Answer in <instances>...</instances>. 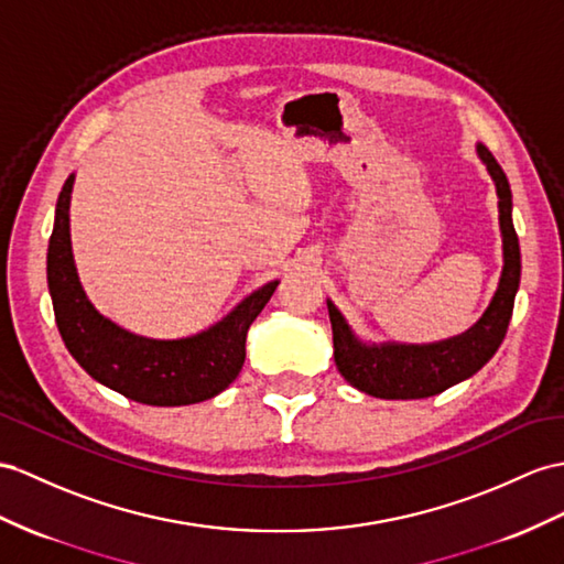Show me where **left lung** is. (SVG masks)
Masks as SVG:
<instances>
[{"instance_id": "obj_1", "label": "left lung", "mask_w": 564, "mask_h": 564, "mask_svg": "<svg viewBox=\"0 0 564 564\" xmlns=\"http://www.w3.org/2000/svg\"><path fill=\"white\" fill-rule=\"evenodd\" d=\"M478 155L498 188L500 229H502V251L505 268L496 296H492L488 311L484 313L469 333L455 339L437 341V345H382L366 347L351 335L349 325L341 318L335 304L327 301L329 323H333V345L335 364L339 373L356 390L380 397V400H421L443 392L457 382L474 376L484 368L490 356L498 351L507 335V325L512 318L514 294L519 290L521 256L519 239L512 225V191L510 182L492 158L486 145L478 143Z\"/></svg>"}]
</instances>
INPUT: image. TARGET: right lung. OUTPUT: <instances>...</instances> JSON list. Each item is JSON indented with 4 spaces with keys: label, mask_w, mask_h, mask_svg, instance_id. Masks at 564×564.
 Instances as JSON below:
<instances>
[{
    "label": "right lung",
    "mask_w": 564,
    "mask_h": 564,
    "mask_svg": "<svg viewBox=\"0 0 564 564\" xmlns=\"http://www.w3.org/2000/svg\"><path fill=\"white\" fill-rule=\"evenodd\" d=\"M72 186L74 174L59 194L47 249L54 321L68 354L105 388L150 406L196 404L229 388L246 359V333L280 282L253 292L223 323L196 337L162 341L131 335L102 318L80 290L68 237Z\"/></svg>",
    "instance_id": "right-lung-1"
}]
</instances>
